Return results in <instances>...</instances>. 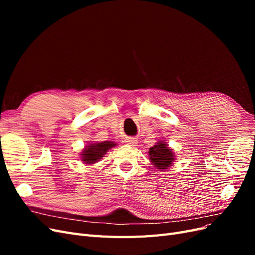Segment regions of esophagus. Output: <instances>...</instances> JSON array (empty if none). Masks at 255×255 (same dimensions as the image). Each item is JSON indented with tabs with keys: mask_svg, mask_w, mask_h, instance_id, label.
<instances>
[{
	"mask_svg": "<svg viewBox=\"0 0 255 255\" xmlns=\"http://www.w3.org/2000/svg\"><path fill=\"white\" fill-rule=\"evenodd\" d=\"M127 142H128L129 145H136V144H137V140L135 139V138H132V137L128 138Z\"/></svg>",
	"mask_w": 255,
	"mask_h": 255,
	"instance_id": "esophagus-1",
	"label": "esophagus"
}]
</instances>
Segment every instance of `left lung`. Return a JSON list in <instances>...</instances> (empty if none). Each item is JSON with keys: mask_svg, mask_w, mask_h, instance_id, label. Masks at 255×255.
<instances>
[{"mask_svg": "<svg viewBox=\"0 0 255 255\" xmlns=\"http://www.w3.org/2000/svg\"><path fill=\"white\" fill-rule=\"evenodd\" d=\"M149 156L154 166L159 170H164V169H168L172 166L174 154L172 149L169 148L166 142L158 141L155 145L150 148Z\"/></svg>", "mask_w": 255, "mask_h": 255, "instance_id": "8db88e82", "label": "left lung"}]
</instances>
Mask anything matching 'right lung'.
<instances>
[{"label": "right lung", "instance_id": "1", "mask_svg": "<svg viewBox=\"0 0 255 255\" xmlns=\"http://www.w3.org/2000/svg\"><path fill=\"white\" fill-rule=\"evenodd\" d=\"M113 146H116V143L113 141H103L97 143H90L82 152V160L85 164H95L100 158L103 157L104 154Z\"/></svg>", "mask_w": 255, "mask_h": 255}]
</instances>
